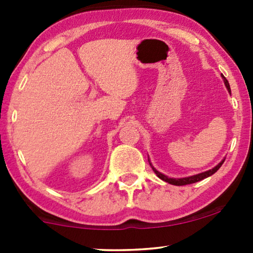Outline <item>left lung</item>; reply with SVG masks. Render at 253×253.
Masks as SVG:
<instances>
[{
  "label": "left lung",
  "mask_w": 253,
  "mask_h": 253,
  "mask_svg": "<svg viewBox=\"0 0 253 253\" xmlns=\"http://www.w3.org/2000/svg\"><path fill=\"white\" fill-rule=\"evenodd\" d=\"M222 78H223L224 85H226V87L228 88V91L230 92V86H229V83H228V81H227L226 77H224L223 75H222ZM223 162H224V160L221 161L219 165L215 166V167H214L213 169H211V170H207V171H205V172H202V174H197V175L190 176V177H184V178H169V177H167V176H166V175L161 174V172H159V171L157 170V169H154L153 167H152V168H153V170H154L155 174H157L158 177H159V178H161L162 181L167 182V183H169V184H172V185H178V186H179V185L192 184V183L199 182V181H202V179H204V178L209 177V176L213 175L214 172L219 170V168L221 167V166H222Z\"/></svg>",
  "instance_id": "obj_1"
}]
</instances>
